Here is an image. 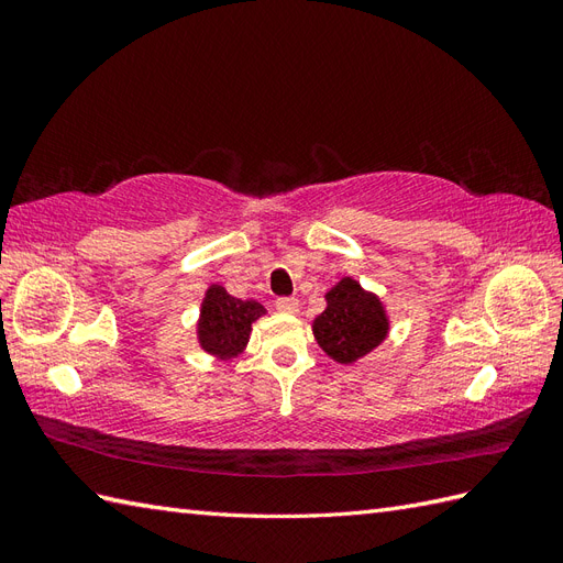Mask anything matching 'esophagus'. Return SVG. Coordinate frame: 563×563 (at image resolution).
<instances>
[{
  "mask_svg": "<svg viewBox=\"0 0 563 563\" xmlns=\"http://www.w3.org/2000/svg\"><path fill=\"white\" fill-rule=\"evenodd\" d=\"M275 308H277L279 312H284V314H296V312L300 310V302H298L296 298H277Z\"/></svg>",
  "mask_w": 563,
  "mask_h": 563,
  "instance_id": "esophagus-1",
  "label": "esophagus"
}]
</instances>
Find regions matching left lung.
Here are the masks:
<instances>
[{
	"label": "left lung",
	"instance_id": "obj_1",
	"mask_svg": "<svg viewBox=\"0 0 563 563\" xmlns=\"http://www.w3.org/2000/svg\"><path fill=\"white\" fill-rule=\"evenodd\" d=\"M327 308L312 321L317 345L338 364H354L376 350L389 335V317L383 300L343 277L327 291Z\"/></svg>",
	"mask_w": 563,
	"mask_h": 563
}]
</instances>
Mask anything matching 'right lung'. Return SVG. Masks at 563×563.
I'll list each match as a JSON object with an SVG mask.
<instances>
[{"label":"right lung","instance_id":"right-lung-1","mask_svg":"<svg viewBox=\"0 0 563 563\" xmlns=\"http://www.w3.org/2000/svg\"><path fill=\"white\" fill-rule=\"evenodd\" d=\"M267 310L258 300H240L220 284H211L203 294L197 319V343L213 360H236L251 338V323Z\"/></svg>","mask_w":563,"mask_h":563}]
</instances>
